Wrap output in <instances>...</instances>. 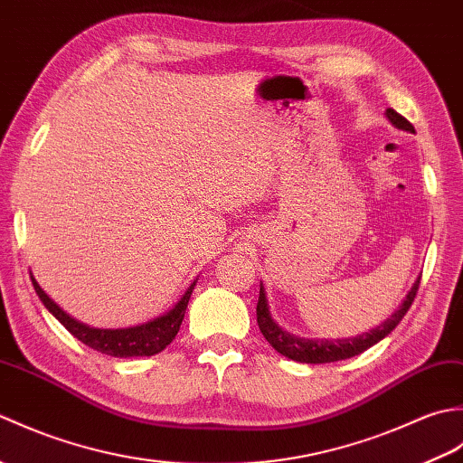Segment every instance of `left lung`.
<instances>
[{
	"instance_id": "1",
	"label": "left lung",
	"mask_w": 463,
	"mask_h": 463,
	"mask_svg": "<svg viewBox=\"0 0 463 463\" xmlns=\"http://www.w3.org/2000/svg\"><path fill=\"white\" fill-rule=\"evenodd\" d=\"M386 117L390 123L398 127L402 131H410L414 133V127L408 119H404L400 113L394 109H388ZM420 287V279L414 282V287L408 292V297L404 302L400 304L398 310L392 314L388 320H383L380 326L372 328L370 332H364L356 338H342V340H326V338H318V340H310V338H300L294 336V334L282 330L277 322L272 320V314L269 308V300H267V292H264V287L260 284V294H259V304H257V322L259 328L262 332V336L267 338L270 346L280 352L282 356H287L290 360H297L302 364H326V362H338V360H346L352 356H358L364 350H368L373 344H378L382 338H386L388 334L394 330L400 320L404 318V314L410 310L411 302L416 298V292Z\"/></svg>"
}]
</instances>
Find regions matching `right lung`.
Here are the masks:
<instances>
[{
    "instance_id": "add662e5",
    "label": "right lung",
    "mask_w": 463,
    "mask_h": 463,
    "mask_svg": "<svg viewBox=\"0 0 463 463\" xmlns=\"http://www.w3.org/2000/svg\"><path fill=\"white\" fill-rule=\"evenodd\" d=\"M33 288L37 292L39 300L43 302V307L53 314V317L63 324V326L73 334L77 340H81L85 346H90L97 352L107 354V356L115 358H133V356H153V354H159L165 350L169 344L175 340L176 332H179L186 304L193 294V288L196 280L191 284L183 298L175 304V307L163 314L159 318H153L151 322H145L141 326H131V328H117V330H107V328H91L87 324L75 320L63 312L57 304L47 297L43 288L39 287L37 280L32 277Z\"/></svg>"
}]
</instances>
